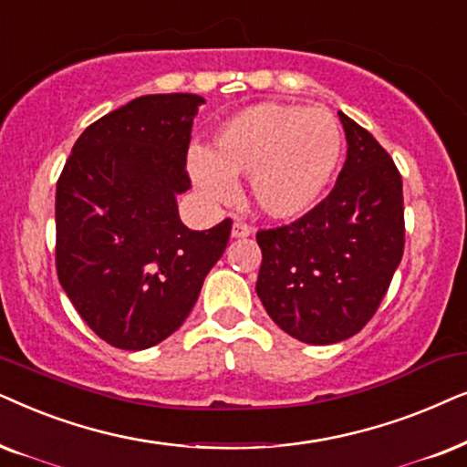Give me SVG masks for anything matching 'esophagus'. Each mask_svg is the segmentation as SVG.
Wrapping results in <instances>:
<instances>
[{
	"label": "esophagus",
	"mask_w": 467,
	"mask_h": 467,
	"mask_svg": "<svg viewBox=\"0 0 467 467\" xmlns=\"http://www.w3.org/2000/svg\"><path fill=\"white\" fill-rule=\"evenodd\" d=\"M230 234H233L234 239H245V237H250V234H252V226H247L245 222L237 220L233 223V233H230Z\"/></svg>",
	"instance_id": "34e87169"
}]
</instances>
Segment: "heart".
Wrapping results in <instances>:
<instances>
[{"label": "heart", "instance_id": "heart-1", "mask_svg": "<svg viewBox=\"0 0 467 467\" xmlns=\"http://www.w3.org/2000/svg\"><path fill=\"white\" fill-rule=\"evenodd\" d=\"M344 153V132L327 109L258 102L215 128L211 149L192 147L188 169L213 202L234 196L233 179L250 175L254 207L271 220H296L327 194Z\"/></svg>", "mask_w": 467, "mask_h": 467}]
</instances>
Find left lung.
<instances>
[{"label":"left lung","mask_w":467,"mask_h":467,"mask_svg":"<svg viewBox=\"0 0 467 467\" xmlns=\"http://www.w3.org/2000/svg\"><path fill=\"white\" fill-rule=\"evenodd\" d=\"M348 153L325 201L288 226L258 230L256 292L298 341L337 344L371 320L403 256L401 175L380 142L339 113Z\"/></svg>","instance_id":"8db88e82"}]
</instances>
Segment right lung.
Here are the masks:
<instances>
[{
  "mask_svg": "<svg viewBox=\"0 0 467 467\" xmlns=\"http://www.w3.org/2000/svg\"><path fill=\"white\" fill-rule=\"evenodd\" d=\"M196 93L140 96L93 121L74 142L55 194V265L87 327L121 350L177 331L226 250L233 220L190 230L177 194Z\"/></svg>",
  "mask_w": 467,
  "mask_h": 467,
  "instance_id": "obj_1",
  "label": "right lung"
}]
</instances>
